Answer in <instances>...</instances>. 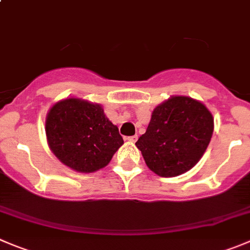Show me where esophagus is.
<instances>
[{
    "instance_id": "34e87169",
    "label": "esophagus",
    "mask_w": 250,
    "mask_h": 250,
    "mask_svg": "<svg viewBox=\"0 0 250 250\" xmlns=\"http://www.w3.org/2000/svg\"><path fill=\"white\" fill-rule=\"evenodd\" d=\"M125 139H127L128 142H132V143H136V142L138 141V136H137V134H136V136H130V137H127V138H125Z\"/></svg>"
}]
</instances>
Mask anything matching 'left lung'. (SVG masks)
Segmentation results:
<instances>
[{
    "mask_svg": "<svg viewBox=\"0 0 250 250\" xmlns=\"http://www.w3.org/2000/svg\"><path fill=\"white\" fill-rule=\"evenodd\" d=\"M212 133L213 117L202 102L172 96L154 108L146 132L136 146L151 171L172 178L199 163Z\"/></svg>",
    "mask_w": 250,
    "mask_h": 250,
    "instance_id": "1",
    "label": "left lung"
}]
</instances>
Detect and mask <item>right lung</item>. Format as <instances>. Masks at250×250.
I'll list each match as a JSON object with an SVG mask.
<instances>
[{
    "label": "right lung",
    "mask_w": 250,
    "mask_h": 250,
    "mask_svg": "<svg viewBox=\"0 0 250 250\" xmlns=\"http://www.w3.org/2000/svg\"><path fill=\"white\" fill-rule=\"evenodd\" d=\"M46 139L55 157L70 169L93 172L111 162L123 138L101 104L65 99L49 109Z\"/></svg>",
    "instance_id": "add662e5"
}]
</instances>
